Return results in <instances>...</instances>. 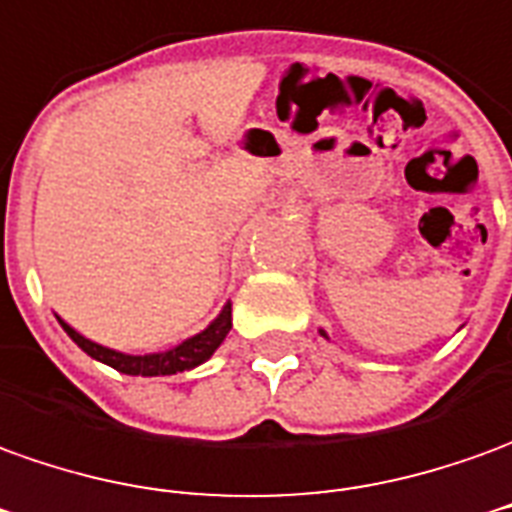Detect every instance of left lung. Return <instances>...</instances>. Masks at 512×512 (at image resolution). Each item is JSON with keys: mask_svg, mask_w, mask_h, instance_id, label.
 <instances>
[{"mask_svg": "<svg viewBox=\"0 0 512 512\" xmlns=\"http://www.w3.org/2000/svg\"><path fill=\"white\" fill-rule=\"evenodd\" d=\"M318 332H321V335H324V338H327V341H330V335H327V332H324V330H318Z\"/></svg>", "mask_w": 512, "mask_h": 512, "instance_id": "8db88e82", "label": "left lung"}]
</instances>
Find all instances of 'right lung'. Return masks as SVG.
Instances as JSON below:
<instances>
[{
	"label": "right lung",
	"mask_w": 512,
	"mask_h": 512,
	"mask_svg": "<svg viewBox=\"0 0 512 512\" xmlns=\"http://www.w3.org/2000/svg\"><path fill=\"white\" fill-rule=\"evenodd\" d=\"M60 327L66 330L71 341L80 346L82 352L88 357H94L105 366L116 368L121 374H130V377H169V374H180V371H191V368L202 366L205 360L213 357V352L219 349L227 332L232 330V302L221 307V313L205 330L196 332L191 338H185L177 346L171 349H163V352H152V355H124V352H116V349H107L102 343H94L91 338H85L80 332L74 330L71 324H66L63 318H57Z\"/></svg>",
	"instance_id": "1"
}]
</instances>
